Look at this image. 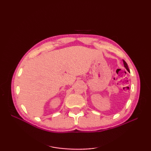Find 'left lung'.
<instances>
[{"label":"left lung","instance_id":"1","mask_svg":"<svg viewBox=\"0 0 151 151\" xmlns=\"http://www.w3.org/2000/svg\"><path fill=\"white\" fill-rule=\"evenodd\" d=\"M123 63H124V67L125 68L127 69V70H128V71L129 72H130V70H129V67H128V65H127V63H126V62H125L124 60H123Z\"/></svg>","mask_w":151,"mask_h":151}]
</instances>
